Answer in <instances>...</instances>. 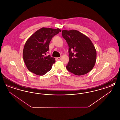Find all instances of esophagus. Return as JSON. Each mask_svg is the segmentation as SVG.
<instances>
[{
  "instance_id": "34e87169",
  "label": "esophagus",
  "mask_w": 120,
  "mask_h": 120,
  "mask_svg": "<svg viewBox=\"0 0 120 120\" xmlns=\"http://www.w3.org/2000/svg\"><path fill=\"white\" fill-rule=\"evenodd\" d=\"M61 58H62V57H61H61H57V59L58 60H60Z\"/></svg>"
}]
</instances>
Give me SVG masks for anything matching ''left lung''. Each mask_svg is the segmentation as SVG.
<instances>
[{
	"instance_id": "8db88e82",
	"label": "left lung",
	"mask_w": 120,
	"mask_h": 120,
	"mask_svg": "<svg viewBox=\"0 0 120 120\" xmlns=\"http://www.w3.org/2000/svg\"><path fill=\"white\" fill-rule=\"evenodd\" d=\"M62 36L69 46V61L66 68L75 75L89 72L94 66L97 53L91 40L78 30H63Z\"/></svg>"
}]
</instances>
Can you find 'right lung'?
<instances>
[{
  "label": "right lung",
  "mask_w": 120,
  "mask_h": 120,
  "mask_svg": "<svg viewBox=\"0 0 120 120\" xmlns=\"http://www.w3.org/2000/svg\"><path fill=\"white\" fill-rule=\"evenodd\" d=\"M59 28L43 27L35 32L26 42L23 58L26 68L31 72L38 75L45 74L55 62L54 57L45 56L49 50L52 38L61 32Z\"/></svg>",
  "instance_id": "1"
}]
</instances>
